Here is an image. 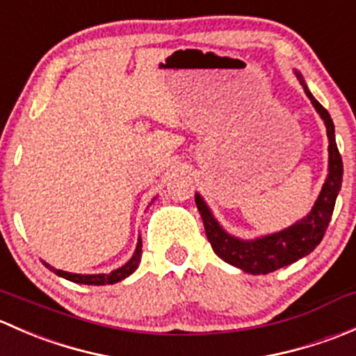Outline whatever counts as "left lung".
Masks as SVG:
<instances>
[{
    "label": "left lung",
    "instance_id": "left-lung-1",
    "mask_svg": "<svg viewBox=\"0 0 356 356\" xmlns=\"http://www.w3.org/2000/svg\"><path fill=\"white\" fill-rule=\"evenodd\" d=\"M294 74H296L301 86H303L305 95L308 96L314 108L317 110V113L324 120L329 138V174L312 210L303 218H300V220L294 222L289 227L282 229V231L260 236V238L254 239H241L225 231L220 222L213 217L203 196L200 193L195 195L196 207H198L201 218H203L204 232H207V238L213 251L222 260L241 268L246 274H268V272L277 270V268L294 264L300 258L310 254L317 245H321L322 238H324L325 229L331 222L336 198L341 191L343 160H341L339 152H337L334 122L329 111L314 98L300 72H294Z\"/></svg>",
    "mask_w": 356,
    "mask_h": 356
}]
</instances>
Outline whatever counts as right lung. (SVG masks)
<instances>
[{
  "label": "right lung",
  "mask_w": 356,
  "mask_h": 356,
  "mask_svg": "<svg viewBox=\"0 0 356 356\" xmlns=\"http://www.w3.org/2000/svg\"><path fill=\"white\" fill-rule=\"evenodd\" d=\"M141 254H143V241H141V236H139L138 245H136V251L134 254H132L131 260H129L125 265H122V267L111 270L110 274H72V272H65V270H60V268L51 267V265L46 264V261H42V264H44L49 270L55 272L56 275L67 279V281L75 282V284L105 286V284H115V282H120L122 279L129 277L132 272H136V268L139 267V261H141Z\"/></svg>",
  "instance_id": "add662e5"
}]
</instances>
